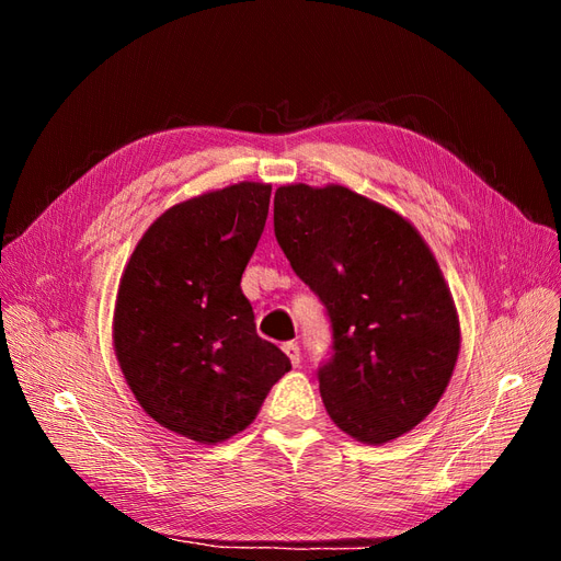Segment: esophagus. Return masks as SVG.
<instances>
[{
    "mask_svg": "<svg viewBox=\"0 0 561 561\" xmlns=\"http://www.w3.org/2000/svg\"><path fill=\"white\" fill-rule=\"evenodd\" d=\"M282 350L286 352L288 358H291L294 366H300V347H298V342H284Z\"/></svg>",
    "mask_w": 561,
    "mask_h": 561,
    "instance_id": "obj_1",
    "label": "esophagus"
}]
</instances>
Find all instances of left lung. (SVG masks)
Returning a JSON list of instances; mask_svg holds the SVG:
<instances>
[{"label":"left lung","mask_w":561,"mask_h":561,"mask_svg":"<svg viewBox=\"0 0 561 561\" xmlns=\"http://www.w3.org/2000/svg\"><path fill=\"white\" fill-rule=\"evenodd\" d=\"M275 238L333 331L317 368L331 420L382 445L436 408L459 354V319L440 267L403 216L345 186H282Z\"/></svg>","instance_id":"obj_1"}]
</instances>
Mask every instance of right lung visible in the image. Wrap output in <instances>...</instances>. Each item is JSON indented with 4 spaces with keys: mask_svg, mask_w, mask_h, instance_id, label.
<instances>
[{
    "mask_svg": "<svg viewBox=\"0 0 561 561\" xmlns=\"http://www.w3.org/2000/svg\"><path fill=\"white\" fill-rule=\"evenodd\" d=\"M267 184L242 182L174 205L123 270L114 345L149 417L197 443L244 431L288 356L259 337L242 273L270 207Z\"/></svg>",
    "mask_w": 561,
    "mask_h": 561,
    "instance_id": "1",
    "label": "right lung"
}]
</instances>
